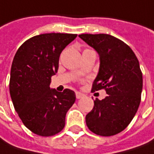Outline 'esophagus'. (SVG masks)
I'll return each mask as SVG.
<instances>
[{
    "label": "esophagus",
    "mask_w": 154,
    "mask_h": 154,
    "mask_svg": "<svg viewBox=\"0 0 154 154\" xmlns=\"http://www.w3.org/2000/svg\"><path fill=\"white\" fill-rule=\"evenodd\" d=\"M84 96V94H82V93H80V92H77L76 93V97H77V99H81Z\"/></svg>",
    "instance_id": "1"
}]
</instances>
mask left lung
<instances>
[{"label": "left lung", "mask_w": 154, "mask_h": 154, "mask_svg": "<svg viewBox=\"0 0 154 154\" xmlns=\"http://www.w3.org/2000/svg\"><path fill=\"white\" fill-rule=\"evenodd\" d=\"M100 58L99 74L92 92L104 89L107 97L94 101L86 116L88 129L96 135L110 137L121 132L132 121L141 102L143 73L135 53L125 43L109 34H80Z\"/></svg>", "instance_id": "8db88e82"}]
</instances>
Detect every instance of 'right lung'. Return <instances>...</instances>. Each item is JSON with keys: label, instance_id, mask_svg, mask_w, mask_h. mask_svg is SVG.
<instances>
[{"label": "right lung", "instance_id": "right-lung-1", "mask_svg": "<svg viewBox=\"0 0 154 154\" xmlns=\"http://www.w3.org/2000/svg\"><path fill=\"white\" fill-rule=\"evenodd\" d=\"M77 34L51 33L30 38L18 48L11 64L9 90L23 125L40 137H51L65 126L66 112L76 100L72 90L51 89L61 51Z\"/></svg>", "mask_w": 154, "mask_h": 154}]
</instances>
